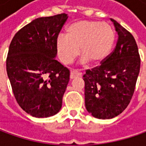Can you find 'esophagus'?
Listing matches in <instances>:
<instances>
[{
	"mask_svg": "<svg viewBox=\"0 0 146 146\" xmlns=\"http://www.w3.org/2000/svg\"><path fill=\"white\" fill-rule=\"evenodd\" d=\"M82 74L80 72H79V71H77V70H71L70 71V78L71 80H73V79H75L76 77H80V76H81Z\"/></svg>",
	"mask_w": 146,
	"mask_h": 146,
	"instance_id": "34e87169",
	"label": "esophagus"
}]
</instances>
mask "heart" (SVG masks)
I'll return each mask as SVG.
<instances>
[{
    "label": "heart",
    "mask_w": 146,
    "mask_h": 146,
    "mask_svg": "<svg viewBox=\"0 0 146 146\" xmlns=\"http://www.w3.org/2000/svg\"><path fill=\"white\" fill-rule=\"evenodd\" d=\"M115 40V32L109 24L81 20L71 23L66 29V36L58 37L56 45L59 58L65 64H70L76 58L79 48L84 62L99 64L108 56Z\"/></svg>",
    "instance_id": "b5f03b06"
}]
</instances>
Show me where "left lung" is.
<instances>
[{
  "instance_id": "left-lung-1",
  "label": "left lung",
  "mask_w": 146,
  "mask_h": 146,
  "mask_svg": "<svg viewBox=\"0 0 146 146\" xmlns=\"http://www.w3.org/2000/svg\"><path fill=\"white\" fill-rule=\"evenodd\" d=\"M118 32L113 52L100 66L87 70L84 80L85 106L93 117L108 119L126 109L134 93L141 58L134 37L115 20Z\"/></svg>"
}]
</instances>
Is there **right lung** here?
Here are the masks:
<instances>
[{
	"instance_id": "add662e5",
	"label": "right lung",
	"mask_w": 146,
	"mask_h": 146,
	"mask_svg": "<svg viewBox=\"0 0 146 146\" xmlns=\"http://www.w3.org/2000/svg\"><path fill=\"white\" fill-rule=\"evenodd\" d=\"M61 14L33 20L9 44L6 70L15 99L27 114L47 118L61 110L70 71L58 62L57 39L67 19Z\"/></svg>"
}]
</instances>
